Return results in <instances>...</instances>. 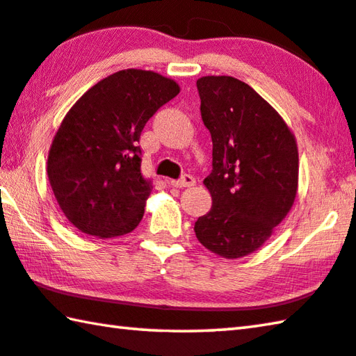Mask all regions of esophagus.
Returning <instances> with one entry per match:
<instances>
[{
	"label": "esophagus",
	"mask_w": 356,
	"mask_h": 356,
	"mask_svg": "<svg viewBox=\"0 0 356 356\" xmlns=\"http://www.w3.org/2000/svg\"><path fill=\"white\" fill-rule=\"evenodd\" d=\"M196 184V180L190 174H185L184 177H180L177 180H171L172 186H177V188H186V186H193Z\"/></svg>",
	"instance_id": "obj_1"
}]
</instances>
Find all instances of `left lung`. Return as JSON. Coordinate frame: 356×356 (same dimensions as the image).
<instances>
[{
    "mask_svg": "<svg viewBox=\"0 0 356 356\" xmlns=\"http://www.w3.org/2000/svg\"><path fill=\"white\" fill-rule=\"evenodd\" d=\"M202 122L212 135V172L204 179L212 209L195 222L209 251L237 259L267 242L292 209L298 149L278 111L234 76L196 81Z\"/></svg>",
    "mask_w": 356,
    "mask_h": 356,
    "instance_id": "8db88e82",
    "label": "left lung"
}]
</instances>
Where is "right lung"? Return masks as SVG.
<instances>
[{
	"label": "right lung",
	"mask_w": 356,
	"mask_h": 356,
	"mask_svg": "<svg viewBox=\"0 0 356 356\" xmlns=\"http://www.w3.org/2000/svg\"><path fill=\"white\" fill-rule=\"evenodd\" d=\"M179 84L152 70L127 69L100 80L65 114L53 138L47 174L78 231L99 238L140 225L152 191L141 174V131Z\"/></svg>",
	"instance_id": "1"
}]
</instances>
